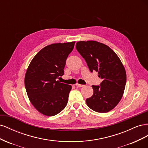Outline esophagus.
Instances as JSON below:
<instances>
[{
    "label": "esophagus",
    "instance_id": "34e87169",
    "mask_svg": "<svg viewBox=\"0 0 148 148\" xmlns=\"http://www.w3.org/2000/svg\"><path fill=\"white\" fill-rule=\"evenodd\" d=\"M75 86H77V87L82 88V87L84 86V85H83V84H78V83H76V84H75Z\"/></svg>",
    "mask_w": 148,
    "mask_h": 148
}]
</instances>
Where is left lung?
<instances>
[{"mask_svg":"<svg viewBox=\"0 0 148 148\" xmlns=\"http://www.w3.org/2000/svg\"><path fill=\"white\" fill-rule=\"evenodd\" d=\"M76 48L91 72H98L100 86L92 85L94 93L86 99L89 108L97 112L112 110L122 99L126 84L125 67L115 52L104 44L96 41H78Z\"/></svg>","mask_w":148,"mask_h":148,"instance_id":"8db88e82","label":"left lung"}]
</instances>
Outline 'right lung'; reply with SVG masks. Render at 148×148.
I'll use <instances>...</instances> for the list:
<instances>
[{"instance_id":"right-lung-1","label":"right lung","mask_w":148,"mask_h":148,"mask_svg":"<svg viewBox=\"0 0 148 148\" xmlns=\"http://www.w3.org/2000/svg\"><path fill=\"white\" fill-rule=\"evenodd\" d=\"M75 42L55 43L37 53L26 71L25 85L31 104L40 113L57 115L66 107L71 85L60 83L66 60Z\"/></svg>"}]
</instances>
